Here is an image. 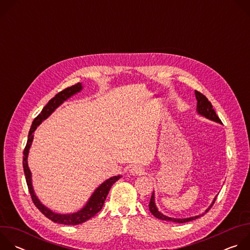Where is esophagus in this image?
Here are the masks:
<instances>
[{
  "instance_id": "1",
  "label": "esophagus",
  "mask_w": 250,
  "mask_h": 250,
  "mask_svg": "<svg viewBox=\"0 0 250 250\" xmlns=\"http://www.w3.org/2000/svg\"><path fill=\"white\" fill-rule=\"evenodd\" d=\"M129 173L132 175H144L145 170H144V168L138 166V165H133L132 167H130Z\"/></svg>"
}]
</instances>
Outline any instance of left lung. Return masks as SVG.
<instances>
[{
  "label": "left lung",
  "instance_id": "left-lung-1",
  "mask_svg": "<svg viewBox=\"0 0 250 250\" xmlns=\"http://www.w3.org/2000/svg\"><path fill=\"white\" fill-rule=\"evenodd\" d=\"M195 95H196V99H197V113L202 116V117H205L206 119L208 120H210L212 122H216V123H219V124H222V121L219 119V117L217 116L215 110L212 109V105L210 104V102L203 95L201 94L200 92L198 91H195ZM216 199L217 197L213 198L211 204L209 205V207L205 210V212H207L210 208L211 206L213 205V203L216 202ZM149 210L150 212L152 213V215L159 219V220H162V221H168V222H173V223H179V224H183V223H187V222H191V221H194L202 216H204V213H202V215H199V216H195V217H191V218H186V219H174V218H170V217H167L165 215H163V213L161 211L158 210L156 205H155V194L154 192L152 193V196L150 198V202H149Z\"/></svg>",
  "mask_w": 250,
  "mask_h": 250
}]
</instances>
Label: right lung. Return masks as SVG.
Listing matches in <instances>:
<instances>
[{
    "instance_id": "right-lung-1",
    "label": "right lung",
    "mask_w": 250,
    "mask_h": 250,
    "mask_svg": "<svg viewBox=\"0 0 250 250\" xmlns=\"http://www.w3.org/2000/svg\"><path fill=\"white\" fill-rule=\"evenodd\" d=\"M82 89H83L82 84L77 83L74 86L68 87V88L64 89L63 91L59 92L57 95H55L54 98H52L46 104V105L42 109V113L37 118H35L34 121L32 122L31 127H30L29 132H28L26 146H25V148L23 150V157H22V165H23V171H24V175H25V180H26L28 191L30 193L33 204L43 213V215L46 218H48L52 222L57 223V224L67 225V226H76V225L85 223L86 221L93 218L97 212H99L102 209V208L104 206V200H105L106 196H108V194L111 190V187L122 177V175L114 176V177L109 178V179L105 180L104 182H103L93 192V194L89 198L86 205L81 209H79L78 211H75V212H72V213H58V212H55V211L51 210L50 208H48L46 206H44L40 201L38 196L35 195V192H34L33 187H32L31 172H30V170L28 168V164H27L28 152H29V148L31 146V142L33 140V132L35 131V129L38 128V126L44 120H46L58 108L60 104H62L66 100H68L73 95L82 91Z\"/></svg>"
}]
</instances>
